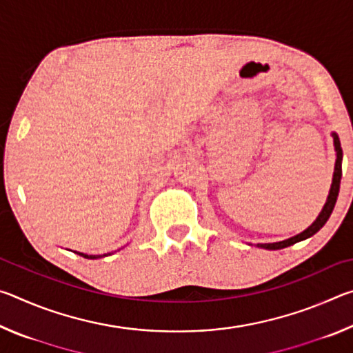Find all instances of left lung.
<instances>
[{"label": "left lung", "mask_w": 353, "mask_h": 353, "mask_svg": "<svg viewBox=\"0 0 353 353\" xmlns=\"http://www.w3.org/2000/svg\"><path fill=\"white\" fill-rule=\"evenodd\" d=\"M333 137V146H334V152H336V160H334V171H333V179H332V185H330V191H328V196H327V201L324 207H322L321 213L318 214V218L313 221L312 225H308L305 230L301 232V234H297L294 236L288 238V240H283V241H277V243H259L256 246L263 248V249H268V250H277V249H283V248H288L292 246V244H296L299 241H303L307 240V238L313 236L316 232H319L324 224L330 218V214L334 208V204H336V199H338V193H339V183H341V176H343V149H341V143H339V137L336 132H332Z\"/></svg>", "instance_id": "obj_1"}]
</instances>
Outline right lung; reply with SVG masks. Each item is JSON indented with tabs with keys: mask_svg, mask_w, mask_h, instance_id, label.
<instances>
[{
	"mask_svg": "<svg viewBox=\"0 0 353 353\" xmlns=\"http://www.w3.org/2000/svg\"><path fill=\"white\" fill-rule=\"evenodd\" d=\"M77 255H81V256H83V259H90V260H94V259H103V255H88V254H82V252H76ZM105 255V254H104ZM107 255H110V254H107Z\"/></svg>",
	"mask_w": 353,
	"mask_h": 353,
	"instance_id": "right-lung-1",
	"label": "right lung"
}]
</instances>
